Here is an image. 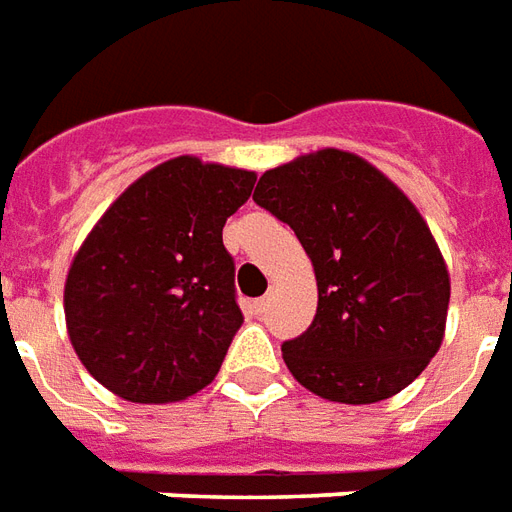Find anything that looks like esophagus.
I'll list each match as a JSON object with an SVG mask.
<instances>
[{
    "instance_id": "34e87169",
    "label": "esophagus",
    "mask_w": 512,
    "mask_h": 512,
    "mask_svg": "<svg viewBox=\"0 0 512 512\" xmlns=\"http://www.w3.org/2000/svg\"><path fill=\"white\" fill-rule=\"evenodd\" d=\"M267 306H270V300H267V297H259V300H250V303H248L250 314H256V317L267 314Z\"/></svg>"
}]
</instances>
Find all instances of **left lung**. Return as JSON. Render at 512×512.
<instances>
[{
	"label": "left lung",
	"mask_w": 512,
	"mask_h": 512,
	"mask_svg": "<svg viewBox=\"0 0 512 512\" xmlns=\"http://www.w3.org/2000/svg\"><path fill=\"white\" fill-rule=\"evenodd\" d=\"M253 201L289 223L317 278V314L284 342L292 378L322 400H389L444 342L449 270L411 198L358 154L322 148L264 170Z\"/></svg>",
	"instance_id": "obj_1"
}]
</instances>
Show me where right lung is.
I'll list each match as a JSON object with an SVG mask.
<instances>
[{"instance_id": "obj_1", "label": "right lung", "mask_w": 512, "mask_h": 512, "mask_svg": "<svg viewBox=\"0 0 512 512\" xmlns=\"http://www.w3.org/2000/svg\"><path fill=\"white\" fill-rule=\"evenodd\" d=\"M256 173L173 157L90 228L65 275V328L82 366L121 400H187L220 372L242 325L223 226Z\"/></svg>"}]
</instances>
